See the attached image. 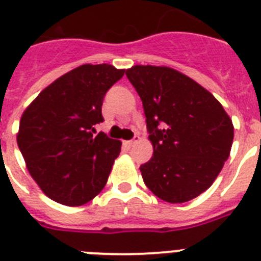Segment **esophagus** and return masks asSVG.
<instances>
[{
    "instance_id": "1",
    "label": "esophagus",
    "mask_w": 261,
    "mask_h": 261,
    "mask_svg": "<svg viewBox=\"0 0 261 261\" xmlns=\"http://www.w3.org/2000/svg\"><path fill=\"white\" fill-rule=\"evenodd\" d=\"M139 141H140V136L136 135L135 137H133V140H129V141H126V144H128L129 146H133L135 144H137Z\"/></svg>"
}]
</instances>
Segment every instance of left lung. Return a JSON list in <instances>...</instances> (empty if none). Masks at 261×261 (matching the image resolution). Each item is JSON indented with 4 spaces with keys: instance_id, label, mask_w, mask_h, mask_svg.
<instances>
[{
    "instance_id": "1",
    "label": "left lung",
    "mask_w": 261,
    "mask_h": 261,
    "mask_svg": "<svg viewBox=\"0 0 261 261\" xmlns=\"http://www.w3.org/2000/svg\"><path fill=\"white\" fill-rule=\"evenodd\" d=\"M125 75L141 99L153 144L152 158L140 166L144 182L169 203L194 199L230 155L232 121L208 91L173 68L135 66Z\"/></svg>"
}]
</instances>
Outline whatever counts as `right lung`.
<instances>
[{"label":"right lung","mask_w":261,"mask_h":261,"mask_svg":"<svg viewBox=\"0 0 261 261\" xmlns=\"http://www.w3.org/2000/svg\"><path fill=\"white\" fill-rule=\"evenodd\" d=\"M109 64H83L46 87L26 108L17 136L31 177L58 203L82 206L106 186L121 142L96 132L107 91L124 76Z\"/></svg>","instance_id":"add662e5"}]
</instances>
